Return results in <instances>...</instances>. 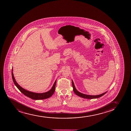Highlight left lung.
<instances>
[{"instance_id": "left-lung-1", "label": "left lung", "mask_w": 131, "mask_h": 131, "mask_svg": "<svg viewBox=\"0 0 131 131\" xmlns=\"http://www.w3.org/2000/svg\"><path fill=\"white\" fill-rule=\"evenodd\" d=\"M72 87L73 88V91L75 94H77V96L81 97L83 98H86V99H95V98H99L101 96H102L103 95H104L107 92H105L104 93L101 94L100 95H86V94H85L83 93H81L80 92H79L78 90H77L76 88H75L74 84L72 80Z\"/></svg>"}]
</instances>
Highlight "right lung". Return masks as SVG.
Returning <instances> with one entry per match:
<instances>
[{"mask_svg": "<svg viewBox=\"0 0 131 131\" xmlns=\"http://www.w3.org/2000/svg\"><path fill=\"white\" fill-rule=\"evenodd\" d=\"M13 69H12V77L14 83L16 85V86H17V88L22 93H23L24 95H25L26 96L32 99L35 100H43L49 98L50 97H51L53 94V93H54V91H55V88H56V81L54 82V83L53 84L51 89L50 90H49L48 92H45V93H34V92L29 91L28 90H26L24 89L22 87H21L17 83V82L16 81L15 78L14 77V74H13Z\"/></svg>", "mask_w": 131, "mask_h": 131, "instance_id": "1", "label": "right lung"}]
</instances>
